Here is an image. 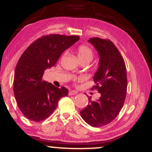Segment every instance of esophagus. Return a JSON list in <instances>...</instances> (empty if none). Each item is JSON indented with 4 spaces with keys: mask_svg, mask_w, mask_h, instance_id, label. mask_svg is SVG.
<instances>
[{
    "mask_svg": "<svg viewBox=\"0 0 152 152\" xmlns=\"http://www.w3.org/2000/svg\"><path fill=\"white\" fill-rule=\"evenodd\" d=\"M77 91H70L68 92V94L69 95H75L76 94H77Z\"/></svg>",
    "mask_w": 152,
    "mask_h": 152,
    "instance_id": "esophagus-1",
    "label": "esophagus"
}]
</instances>
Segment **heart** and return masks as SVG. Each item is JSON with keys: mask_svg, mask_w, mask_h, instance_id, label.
I'll use <instances>...</instances> for the list:
<instances>
[{"mask_svg": "<svg viewBox=\"0 0 152 152\" xmlns=\"http://www.w3.org/2000/svg\"><path fill=\"white\" fill-rule=\"evenodd\" d=\"M77 55L81 61L88 60L91 61L93 58V52L88 46L82 45L77 48Z\"/></svg>", "mask_w": 152, "mask_h": 152, "instance_id": "b5f03b06", "label": "heart"}]
</instances>
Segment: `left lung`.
<instances>
[{
	"instance_id": "obj_1",
	"label": "left lung",
	"mask_w": 152,
	"mask_h": 152,
	"mask_svg": "<svg viewBox=\"0 0 152 152\" xmlns=\"http://www.w3.org/2000/svg\"><path fill=\"white\" fill-rule=\"evenodd\" d=\"M99 55V68L93 77L101 96L80 110V115L92 127H99L113 121L119 115L127 93V70L124 60L111 41L99 37L88 39Z\"/></svg>"
}]
</instances>
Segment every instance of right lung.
Wrapping results in <instances>:
<instances>
[{"mask_svg": "<svg viewBox=\"0 0 152 152\" xmlns=\"http://www.w3.org/2000/svg\"><path fill=\"white\" fill-rule=\"evenodd\" d=\"M80 39L78 35L51 34L31 43L20 56L14 74L13 91L19 109L28 119L42 121L54 111L61 97L68 94L43 80L44 72L57 62L64 51Z\"/></svg>", "mask_w": 152, "mask_h": 152, "instance_id": "obj_1", "label": "right lung"}]
</instances>
